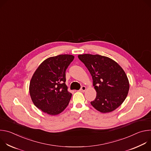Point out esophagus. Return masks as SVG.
<instances>
[{"label":"esophagus","mask_w":151,"mask_h":151,"mask_svg":"<svg viewBox=\"0 0 151 151\" xmlns=\"http://www.w3.org/2000/svg\"><path fill=\"white\" fill-rule=\"evenodd\" d=\"M86 90H87V88H86V87H85V86H82V87H81V88L80 89V91L81 92H85V91Z\"/></svg>","instance_id":"1"}]
</instances>
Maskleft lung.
I'll use <instances>...</instances> for the list:
<instances>
[{"label":"left lung","mask_w":151,"mask_h":151,"mask_svg":"<svg viewBox=\"0 0 151 151\" xmlns=\"http://www.w3.org/2000/svg\"><path fill=\"white\" fill-rule=\"evenodd\" d=\"M78 58L91 75L97 92L91 104L101 113L115 110L126 99L130 88L122 68L112 59L98 54H82Z\"/></svg>","instance_id":"1"}]
</instances>
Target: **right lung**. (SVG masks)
<instances>
[{
	"label": "right lung",
	"mask_w": 151,
	"mask_h": 151,
	"mask_svg": "<svg viewBox=\"0 0 151 151\" xmlns=\"http://www.w3.org/2000/svg\"><path fill=\"white\" fill-rule=\"evenodd\" d=\"M74 56L61 54L43 61L35 72L29 85L34 104L50 115L62 112L69 104L72 94L66 85V70Z\"/></svg>",
	"instance_id": "obj_1"
}]
</instances>
